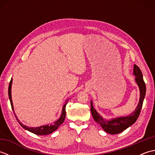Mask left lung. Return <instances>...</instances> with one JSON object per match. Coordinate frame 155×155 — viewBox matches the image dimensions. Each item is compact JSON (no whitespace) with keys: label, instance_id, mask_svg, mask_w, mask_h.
<instances>
[{"label":"left lung","instance_id":"1","mask_svg":"<svg viewBox=\"0 0 155 155\" xmlns=\"http://www.w3.org/2000/svg\"><path fill=\"white\" fill-rule=\"evenodd\" d=\"M133 74L135 75V81L140 90V100L135 110L127 117H122L116 118H113L110 120L104 119L97 110L94 109L93 105V102L91 101V110L94 120L99 124L103 130L109 134H116L123 132L125 129L129 127L135 123L139 118L144 97L146 94V85L143 80L142 72L139 67L136 64L134 65Z\"/></svg>","mask_w":155,"mask_h":155}]
</instances>
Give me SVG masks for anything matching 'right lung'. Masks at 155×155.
Listing matches in <instances>:
<instances>
[{"label":"right lung","mask_w":155,"mask_h":155,"mask_svg":"<svg viewBox=\"0 0 155 155\" xmlns=\"http://www.w3.org/2000/svg\"><path fill=\"white\" fill-rule=\"evenodd\" d=\"M12 78H11V81H10V83H9V86H8V97H9V99L10 101H11V107H12V109L13 110V113L15 114V116L16 118V120L19 123V124H21V126L24 128L25 129L27 130L28 131H30V132L37 134V135H47V134H51L52 132H54V130H56L57 129V128L61 126V125L63 123V122L64 120V118L66 117V105L67 104V102L68 101H66V103H64V104L63 105V107H62V113H61V115L60 118H58V119L55 121L53 124H52L51 125H45V126H41V127H28L25 126V125L22 124L21 123H20L19 120L18 119V118L16 117V114L15 113V111H14V107H13V104H12V97H11V87H12Z\"/></svg>","instance_id":"add662e5"}]
</instances>
